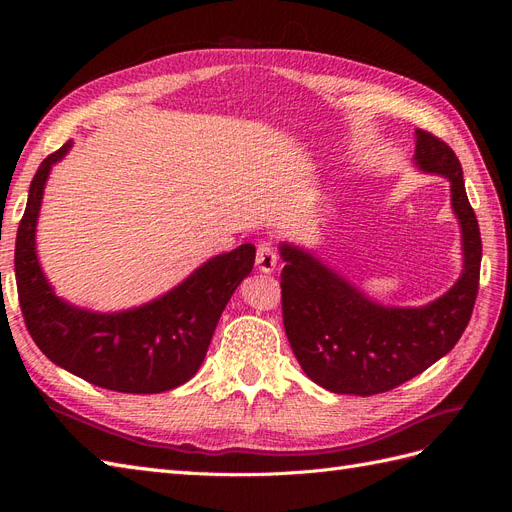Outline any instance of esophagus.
<instances>
[{"instance_id":"obj_1","label":"esophagus","mask_w":512,"mask_h":512,"mask_svg":"<svg viewBox=\"0 0 512 512\" xmlns=\"http://www.w3.org/2000/svg\"><path fill=\"white\" fill-rule=\"evenodd\" d=\"M256 267L262 273H271L277 267V252L271 243H260L256 252Z\"/></svg>"}]
</instances>
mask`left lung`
Masks as SVG:
<instances>
[{"mask_svg":"<svg viewBox=\"0 0 512 512\" xmlns=\"http://www.w3.org/2000/svg\"><path fill=\"white\" fill-rule=\"evenodd\" d=\"M416 166L451 181V203L461 226L463 271L455 286L423 307H384L342 275L282 243V316L290 348L309 380L342 395L395 389L451 352L466 331L478 294L483 243L463 170L438 136L416 130Z\"/></svg>","mask_w":512,"mask_h":512,"instance_id":"1","label":"left lung"}]
</instances>
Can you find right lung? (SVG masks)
Returning a JSON list of instances; mask_svg holds the SVG:
<instances>
[{
    "instance_id": "add662e5",
    "label": "right lung",
    "mask_w": 512,
    "mask_h": 512,
    "mask_svg": "<svg viewBox=\"0 0 512 512\" xmlns=\"http://www.w3.org/2000/svg\"><path fill=\"white\" fill-rule=\"evenodd\" d=\"M72 141L46 158L29 185L17 230L14 273L25 327L49 359L117 393H162L188 382L203 365L232 292L250 275L256 247L243 243L198 267L160 299L117 314H98L59 299L40 269L36 224L51 166Z\"/></svg>"
}]
</instances>
